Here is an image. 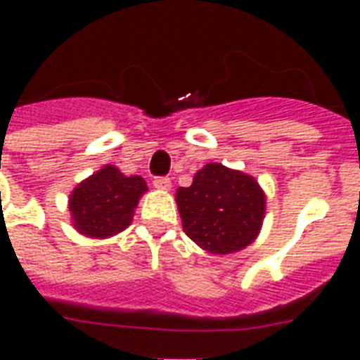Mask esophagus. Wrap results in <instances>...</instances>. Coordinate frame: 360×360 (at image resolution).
Instances as JSON below:
<instances>
[{"label":"esophagus","instance_id":"esophagus-1","mask_svg":"<svg viewBox=\"0 0 360 360\" xmlns=\"http://www.w3.org/2000/svg\"><path fill=\"white\" fill-rule=\"evenodd\" d=\"M153 186H155V188H158V191H168L169 186H172V181H169V177L158 175V177H155V179H153Z\"/></svg>","mask_w":360,"mask_h":360}]
</instances>
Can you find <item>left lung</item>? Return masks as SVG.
<instances>
[{"mask_svg": "<svg viewBox=\"0 0 360 360\" xmlns=\"http://www.w3.org/2000/svg\"><path fill=\"white\" fill-rule=\"evenodd\" d=\"M175 198L185 233L211 254L243 250L259 233L265 194L243 172L211 162Z\"/></svg>", "mask_w": 360, "mask_h": 360, "instance_id": "obj_1", "label": "left lung"}]
</instances>
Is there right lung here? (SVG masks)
<instances>
[{
    "mask_svg": "<svg viewBox=\"0 0 360 360\" xmlns=\"http://www.w3.org/2000/svg\"><path fill=\"white\" fill-rule=\"evenodd\" d=\"M146 191V181L140 175L127 177L115 166H104L70 194L69 209L76 230L87 237L120 233L130 224Z\"/></svg>",
    "mask_w": 360,
    "mask_h": 360,
    "instance_id": "right-lung-1",
    "label": "right lung"
}]
</instances>
